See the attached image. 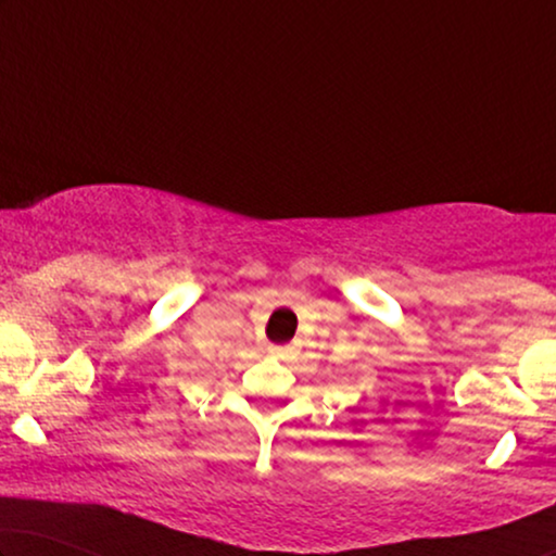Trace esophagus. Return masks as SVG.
<instances>
[{
    "label": "esophagus",
    "instance_id": "obj_1",
    "mask_svg": "<svg viewBox=\"0 0 556 556\" xmlns=\"http://www.w3.org/2000/svg\"><path fill=\"white\" fill-rule=\"evenodd\" d=\"M270 352H273V354H276V356H280V359H286V356H288V354H291V346H273V349H270Z\"/></svg>",
    "mask_w": 556,
    "mask_h": 556
}]
</instances>
